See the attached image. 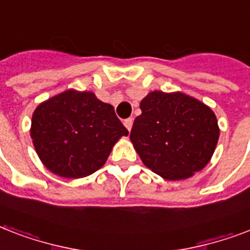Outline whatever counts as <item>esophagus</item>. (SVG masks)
I'll return each mask as SVG.
<instances>
[{
	"label": "esophagus",
	"mask_w": 250,
	"mask_h": 250,
	"mask_svg": "<svg viewBox=\"0 0 250 250\" xmlns=\"http://www.w3.org/2000/svg\"><path fill=\"white\" fill-rule=\"evenodd\" d=\"M132 125H133V119H132V118H128V119H125V128L128 129V131H131V128H132Z\"/></svg>",
	"instance_id": "esophagus-1"
}]
</instances>
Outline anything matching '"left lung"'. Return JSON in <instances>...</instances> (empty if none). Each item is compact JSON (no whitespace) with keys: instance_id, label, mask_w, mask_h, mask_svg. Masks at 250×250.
I'll list each match as a JSON object with an SVG mask.
<instances>
[{"instance_id":"left-lung-1","label":"left lung","mask_w":250,"mask_h":250,"mask_svg":"<svg viewBox=\"0 0 250 250\" xmlns=\"http://www.w3.org/2000/svg\"><path fill=\"white\" fill-rule=\"evenodd\" d=\"M140 109L129 137L145 166L167 180H180L208 165L219 137L210 107L180 92L154 90Z\"/></svg>"}]
</instances>
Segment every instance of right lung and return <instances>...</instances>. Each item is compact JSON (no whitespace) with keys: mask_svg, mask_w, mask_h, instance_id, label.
<instances>
[{"mask_svg":"<svg viewBox=\"0 0 250 250\" xmlns=\"http://www.w3.org/2000/svg\"><path fill=\"white\" fill-rule=\"evenodd\" d=\"M128 131L114 107L92 92L68 89L37 106L31 137L46 168L63 178H84L101 168Z\"/></svg>","mask_w":250,"mask_h":250,"instance_id":"add662e5","label":"right lung"}]
</instances>
